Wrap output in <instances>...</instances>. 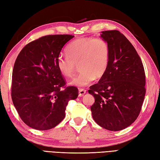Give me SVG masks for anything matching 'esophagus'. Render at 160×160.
Masks as SVG:
<instances>
[{
	"instance_id": "obj_1",
	"label": "esophagus",
	"mask_w": 160,
	"mask_h": 160,
	"mask_svg": "<svg viewBox=\"0 0 160 160\" xmlns=\"http://www.w3.org/2000/svg\"><path fill=\"white\" fill-rule=\"evenodd\" d=\"M85 93H86V90L85 89H79V93H78V96H79V97L83 96Z\"/></svg>"
}]
</instances>
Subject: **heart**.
<instances>
[{"label":"heart","instance_id":"1","mask_svg":"<svg viewBox=\"0 0 160 160\" xmlns=\"http://www.w3.org/2000/svg\"><path fill=\"white\" fill-rule=\"evenodd\" d=\"M67 53V56L58 57L56 66L62 76L69 77L79 64L80 73L69 82L78 87H86L96 78L102 77L109 63V46L101 38L77 39L68 46Z\"/></svg>","mask_w":160,"mask_h":160}]
</instances>
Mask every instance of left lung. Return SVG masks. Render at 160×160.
<instances>
[{"label":"left lung","instance_id":"8db88e82","mask_svg":"<svg viewBox=\"0 0 160 160\" xmlns=\"http://www.w3.org/2000/svg\"><path fill=\"white\" fill-rule=\"evenodd\" d=\"M100 38L109 46V63L99 82L90 87L95 98L91 110L100 127L121 131L140 114L146 93L144 69L134 47L120 32H102Z\"/></svg>","mask_w":160,"mask_h":160}]
</instances>
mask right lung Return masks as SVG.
Here are the masks:
<instances>
[{
  "mask_svg": "<svg viewBox=\"0 0 160 160\" xmlns=\"http://www.w3.org/2000/svg\"><path fill=\"white\" fill-rule=\"evenodd\" d=\"M71 35H49L28 44L16 60L12 98L20 118L29 127L46 131L65 117L68 102L76 99L75 87H64L56 66L58 57Z\"/></svg>",
  "mask_w": 160,
  "mask_h": 160,
  "instance_id": "1",
  "label": "right lung"
}]
</instances>
